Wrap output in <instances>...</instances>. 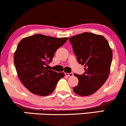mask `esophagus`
Instances as JSON below:
<instances>
[{"label": "esophagus", "mask_w": 126, "mask_h": 126, "mask_svg": "<svg viewBox=\"0 0 126 126\" xmlns=\"http://www.w3.org/2000/svg\"><path fill=\"white\" fill-rule=\"evenodd\" d=\"M64 74H65V75L66 76H67V77H72V76H73V73H64Z\"/></svg>", "instance_id": "1"}]
</instances>
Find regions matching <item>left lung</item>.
Segmentation results:
<instances>
[{"instance_id":"obj_1","label":"left lung","mask_w":126,"mask_h":126,"mask_svg":"<svg viewBox=\"0 0 126 126\" xmlns=\"http://www.w3.org/2000/svg\"><path fill=\"white\" fill-rule=\"evenodd\" d=\"M72 44L78 62L84 65L83 75L75 74L79 84L73 87L81 96L93 94L108 79L112 60V51L106 38L101 35L83 32L71 37Z\"/></svg>"}]
</instances>
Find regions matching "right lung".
Returning <instances> with one entry per match:
<instances>
[{"label":"right lung","mask_w":126,"mask_h":126,"mask_svg":"<svg viewBox=\"0 0 126 126\" xmlns=\"http://www.w3.org/2000/svg\"><path fill=\"white\" fill-rule=\"evenodd\" d=\"M67 40L35 34L18 43L14 54V65L20 80L31 93L40 96L51 94L59 80L64 77V72L57 73L46 66Z\"/></svg>","instance_id":"1"}]
</instances>
